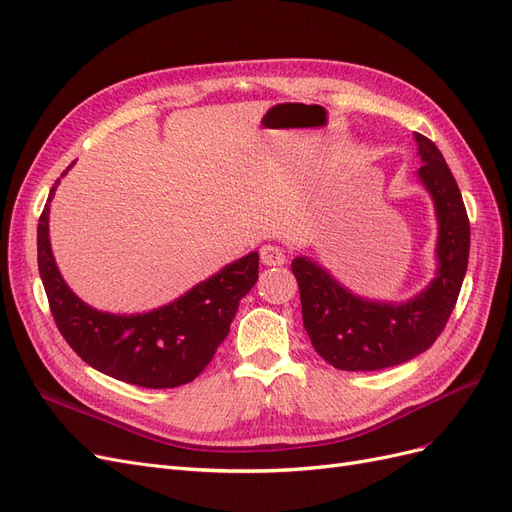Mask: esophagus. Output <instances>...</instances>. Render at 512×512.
Instances as JSON below:
<instances>
[{"mask_svg":"<svg viewBox=\"0 0 512 512\" xmlns=\"http://www.w3.org/2000/svg\"><path fill=\"white\" fill-rule=\"evenodd\" d=\"M260 260H262V265H267V267H282L286 262V252L277 245H262Z\"/></svg>","mask_w":512,"mask_h":512,"instance_id":"1","label":"esophagus"}]
</instances>
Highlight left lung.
Masks as SVG:
<instances>
[{"instance_id":"8db88e82","label":"left lung","mask_w":512,"mask_h":512,"mask_svg":"<svg viewBox=\"0 0 512 512\" xmlns=\"http://www.w3.org/2000/svg\"><path fill=\"white\" fill-rule=\"evenodd\" d=\"M423 166L418 179L431 194L438 218V271L429 286L406 303L356 297L318 262L292 260L299 282L303 327L324 361L344 371H376L425 352L444 331L466 277L470 220L457 181L436 143L416 134Z\"/></svg>"}]
</instances>
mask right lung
<instances>
[{
  "instance_id": "right-lung-1",
  "label": "right lung",
  "mask_w": 512,
  "mask_h": 512,
  "mask_svg": "<svg viewBox=\"0 0 512 512\" xmlns=\"http://www.w3.org/2000/svg\"><path fill=\"white\" fill-rule=\"evenodd\" d=\"M70 168L72 164L64 175ZM57 183L38 224V269L59 333L87 365L115 380L145 389H175L192 382L213 359L241 299L256 284L258 252L230 262L183 297L147 314L98 312L76 297L55 265L49 203Z\"/></svg>"
}]
</instances>
